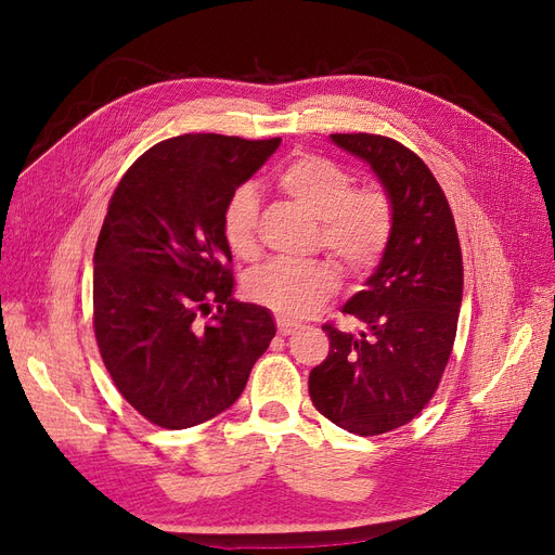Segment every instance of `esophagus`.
Segmentation results:
<instances>
[{
	"label": "esophagus",
	"mask_w": 555,
	"mask_h": 555,
	"mask_svg": "<svg viewBox=\"0 0 555 555\" xmlns=\"http://www.w3.org/2000/svg\"><path fill=\"white\" fill-rule=\"evenodd\" d=\"M296 328H298L296 322H289V319L278 317V333L280 335H292V333H296Z\"/></svg>",
	"instance_id": "34e87169"
}]
</instances>
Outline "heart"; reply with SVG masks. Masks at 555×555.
<instances>
[{
	"label": "heart",
	"mask_w": 555,
	"mask_h": 555,
	"mask_svg": "<svg viewBox=\"0 0 555 555\" xmlns=\"http://www.w3.org/2000/svg\"><path fill=\"white\" fill-rule=\"evenodd\" d=\"M275 182L322 224V243L345 268L363 273L384 255L391 238V198L377 184L351 188L349 171L322 155H296L282 164ZM259 194L255 184H238L222 210L227 245L241 257L257 249ZM340 287V273L331 261L275 259L251 273L247 296L282 317H310Z\"/></svg>",
	"instance_id": "heart-1"
}]
</instances>
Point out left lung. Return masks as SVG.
<instances>
[{
  "mask_svg": "<svg viewBox=\"0 0 555 555\" xmlns=\"http://www.w3.org/2000/svg\"><path fill=\"white\" fill-rule=\"evenodd\" d=\"M331 141L371 166L393 208L377 271L343 306L361 328L326 324L328 357L310 373L312 405L365 438L410 424L438 389L456 340L463 259L447 196L422 157L377 133Z\"/></svg>",
  "mask_w": 555,
  "mask_h": 555,
  "instance_id": "obj_1",
  "label": "left lung"
}]
</instances>
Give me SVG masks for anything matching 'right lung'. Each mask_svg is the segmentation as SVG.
Wrapping results in <instances>:
<instances>
[{
    "label": "right lung",
    "instance_id": "add662e5",
    "mask_svg": "<svg viewBox=\"0 0 555 555\" xmlns=\"http://www.w3.org/2000/svg\"><path fill=\"white\" fill-rule=\"evenodd\" d=\"M280 141L184 133L150 147L111 196L94 249V335L117 391L162 428L229 410L275 338L271 310L233 300L222 210ZM215 305L204 327L197 317Z\"/></svg>",
    "mask_w": 555,
    "mask_h": 555
}]
</instances>
